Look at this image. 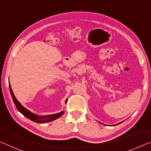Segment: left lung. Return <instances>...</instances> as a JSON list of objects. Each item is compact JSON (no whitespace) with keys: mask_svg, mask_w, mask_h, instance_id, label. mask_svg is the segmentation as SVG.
I'll return each instance as SVG.
<instances>
[{"mask_svg":"<svg viewBox=\"0 0 151 151\" xmlns=\"http://www.w3.org/2000/svg\"><path fill=\"white\" fill-rule=\"evenodd\" d=\"M122 122H119V123H118V124H114V126H115V125H117V124H121V123H122Z\"/></svg>","mask_w":151,"mask_h":151,"instance_id":"left-lung-1","label":"left lung"}]
</instances>
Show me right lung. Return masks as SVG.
Segmentation results:
<instances>
[{"label":"right lung","instance_id":"add662e5","mask_svg":"<svg viewBox=\"0 0 151 151\" xmlns=\"http://www.w3.org/2000/svg\"><path fill=\"white\" fill-rule=\"evenodd\" d=\"M9 88H10V91H11L12 100H13L14 103L15 104V106H16L18 111H19L20 113L23 114L24 116L27 117L28 119H29L30 120H31V121H34L35 122H37V123H45V122L52 121L55 119H57L58 118H59V117H60L64 114V112H65L64 111H62L60 112H58V113L54 114H49V115H46V116H38L37 114H35L30 111H29V110L25 109L24 107L22 106L19 101H18V100L16 99V97H15V96L14 95V93L13 92H12L11 85H10V83H9ZM66 101H67V100H66L65 103H66Z\"/></svg>","mask_w":151,"mask_h":151}]
</instances>
